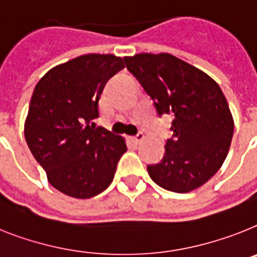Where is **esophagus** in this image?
Instances as JSON below:
<instances>
[{"label": "esophagus", "instance_id": "1", "mask_svg": "<svg viewBox=\"0 0 257 257\" xmlns=\"http://www.w3.org/2000/svg\"><path fill=\"white\" fill-rule=\"evenodd\" d=\"M144 139H145V136L142 135V133H137L135 137H132V141L135 142V144H140V142H141Z\"/></svg>", "mask_w": 257, "mask_h": 257}]
</instances>
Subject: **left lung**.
<instances>
[{"instance_id": "left-lung-1", "label": "left lung", "mask_w": 257, "mask_h": 257, "mask_svg": "<svg viewBox=\"0 0 257 257\" xmlns=\"http://www.w3.org/2000/svg\"><path fill=\"white\" fill-rule=\"evenodd\" d=\"M124 61L153 99L158 115L174 118L165 157L148 166L153 182L178 193L205 184L225 162L234 133L232 115L218 83L169 53H140Z\"/></svg>"}]
</instances>
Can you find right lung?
Listing matches in <instances>:
<instances>
[{
	"mask_svg": "<svg viewBox=\"0 0 257 257\" xmlns=\"http://www.w3.org/2000/svg\"><path fill=\"white\" fill-rule=\"evenodd\" d=\"M125 68L113 55L90 53L45 73L35 86L25 122L26 142L48 182L64 195L90 198L112 183L125 140L92 120L111 77Z\"/></svg>",
	"mask_w": 257,
	"mask_h": 257,
	"instance_id": "obj_1",
	"label": "right lung"
}]
</instances>
